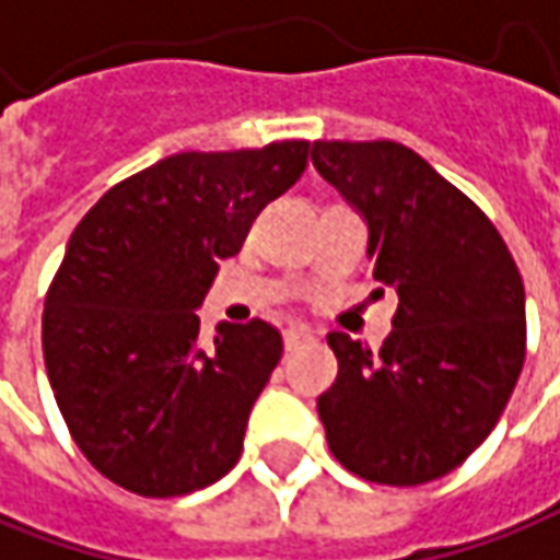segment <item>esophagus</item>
<instances>
[{"mask_svg":"<svg viewBox=\"0 0 560 560\" xmlns=\"http://www.w3.org/2000/svg\"><path fill=\"white\" fill-rule=\"evenodd\" d=\"M312 340H315V337H312L310 330H296V328L284 330V349H288V352H294L296 346L312 343Z\"/></svg>","mask_w":560,"mask_h":560,"instance_id":"1","label":"esophagus"}]
</instances>
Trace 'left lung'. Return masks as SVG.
<instances>
[{"label": "left lung", "instance_id": "obj_1", "mask_svg": "<svg viewBox=\"0 0 560 560\" xmlns=\"http://www.w3.org/2000/svg\"><path fill=\"white\" fill-rule=\"evenodd\" d=\"M310 155L368 223L374 279L398 303L380 352L328 334L340 364L318 395L330 454L376 485L435 481L488 439L518 383V266L481 208L408 147L315 140Z\"/></svg>", "mask_w": 560, "mask_h": 560}]
</instances>
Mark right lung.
Masks as SVG:
<instances>
[{
  "label": "right lung",
  "mask_w": 560,
  "mask_h": 560,
  "mask_svg": "<svg viewBox=\"0 0 560 560\" xmlns=\"http://www.w3.org/2000/svg\"><path fill=\"white\" fill-rule=\"evenodd\" d=\"M310 143L177 152L82 217L45 296L42 352L57 408L91 466L140 497H184L238 463L281 334L199 306L254 217L306 168Z\"/></svg>",
  "instance_id": "right-lung-1"
}]
</instances>
